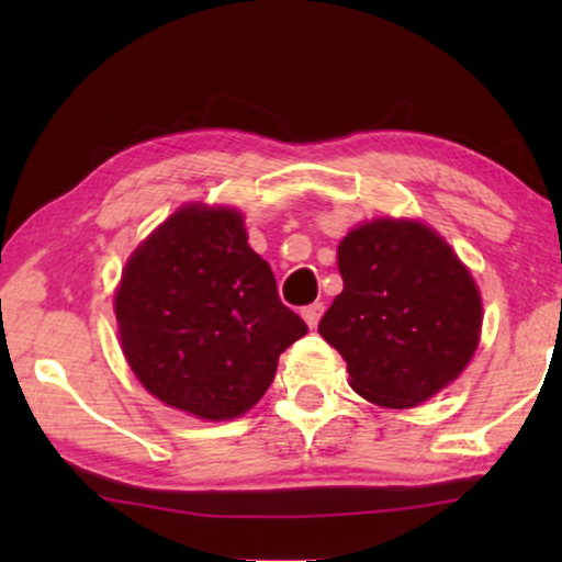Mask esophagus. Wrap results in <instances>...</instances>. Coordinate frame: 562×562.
<instances>
[{
  "instance_id": "obj_1",
  "label": "esophagus",
  "mask_w": 562,
  "mask_h": 562,
  "mask_svg": "<svg viewBox=\"0 0 562 562\" xmlns=\"http://www.w3.org/2000/svg\"><path fill=\"white\" fill-rule=\"evenodd\" d=\"M322 314H325V304H322V302H314V304L304 306V310H302V317H304V322H306V325H310L312 329L317 327V322H319Z\"/></svg>"
}]
</instances>
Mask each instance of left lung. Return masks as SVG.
<instances>
[{"instance_id":"left-lung-1","label":"left lung","mask_w":562,"mask_h":562,"mask_svg":"<svg viewBox=\"0 0 562 562\" xmlns=\"http://www.w3.org/2000/svg\"><path fill=\"white\" fill-rule=\"evenodd\" d=\"M342 291L319 335L348 363L368 402L409 409L456 381L481 335L473 276L435 229L373 220L337 245Z\"/></svg>"}]
</instances>
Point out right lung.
I'll return each mask as SVG.
<instances>
[{
	"instance_id": "1",
	"label": "right lung",
	"mask_w": 562,
	"mask_h": 562,
	"mask_svg": "<svg viewBox=\"0 0 562 562\" xmlns=\"http://www.w3.org/2000/svg\"><path fill=\"white\" fill-rule=\"evenodd\" d=\"M137 381L199 419H235L271 386L279 356L306 335L281 304L243 214L189 204L130 256L114 296Z\"/></svg>"
}]
</instances>
